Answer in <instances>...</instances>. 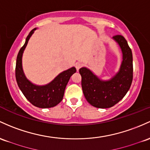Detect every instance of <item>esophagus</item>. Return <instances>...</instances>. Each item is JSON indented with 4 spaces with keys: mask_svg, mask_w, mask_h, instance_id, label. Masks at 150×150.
<instances>
[{
    "mask_svg": "<svg viewBox=\"0 0 150 150\" xmlns=\"http://www.w3.org/2000/svg\"><path fill=\"white\" fill-rule=\"evenodd\" d=\"M81 67H82V64L80 63V62H77V63L75 64V67H76V69L78 71L79 70V69H80Z\"/></svg>",
    "mask_w": 150,
    "mask_h": 150,
    "instance_id": "esophagus-1",
    "label": "esophagus"
}]
</instances>
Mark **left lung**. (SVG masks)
I'll list each match as a JSON object with an SVG mask.
<instances>
[{"label": "left lung", "instance_id": "left-lung-1", "mask_svg": "<svg viewBox=\"0 0 150 150\" xmlns=\"http://www.w3.org/2000/svg\"><path fill=\"white\" fill-rule=\"evenodd\" d=\"M112 39L120 46L122 53L119 71L112 78L108 80H101L85 67L79 70L85 98L90 105L98 108L114 106L124 98L132 82V53L130 47L123 36L115 35Z\"/></svg>", "mask_w": 150, "mask_h": 150}]
</instances>
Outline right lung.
Returning a JSON list of instances; mask_svg holds the SVG:
<instances>
[{"label":"right lung","instance_id":"add662e5","mask_svg":"<svg viewBox=\"0 0 150 150\" xmlns=\"http://www.w3.org/2000/svg\"><path fill=\"white\" fill-rule=\"evenodd\" d=\"M37 29L30 32L25 42L19 50L16 60V78L20 90L31 104L40 108H50L56 106L63 98L65 88L70 77L76 72L75 67L60 72L50 83L45 85H37L31 83L25 75L22 65L23 54L30 38Z\"/></svg>","mask_w":150,"mask_h":150}]
</instances>
